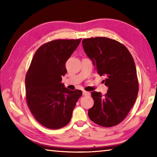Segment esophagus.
<instances>
[{"mask_svg": "<svg viewBox=\"0 0 157 157\" xmlns=\"http://www.w3.org/2000/svg\"><path fill=\"white\" fill-rule=\"evenodd\" d=\"M82 94H83V95H89L90 93L88 91H82Z\"/></svg>", "mask_w": 157, "mask_h": 157, "instance_id": "34e87169", "label": "esophagus"}]
</instances>
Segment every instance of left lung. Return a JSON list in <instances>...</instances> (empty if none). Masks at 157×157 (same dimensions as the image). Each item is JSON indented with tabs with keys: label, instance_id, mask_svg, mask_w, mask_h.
Masks as SVG:
<instances>
[{
	"label": "left lung",
	"instance_id": "obj_1",
	"mask_svg": "<svg viewBox=\"0 0 157 157\" xmlns=\"http://www.w3.org/2000/svg\"><path fill=\"white\" fill-rule=\"evenodd\" d=\"M85 52L96 68L107 93L91 92L94 100L88 115L94 123L105 127L121 123L131 110L139 92V81L134 59L128 49L114 39L91 37L82 40Z\"/></svg>",
	"mask_w": 157,
	"mask_h": 157
}]
</instances>
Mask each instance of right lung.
<instances>
[{
  "label": "right lung",
  "mask_w": 157,
  "mask_h": 157,
  "mask_svg": "<svg viewBox=\"0 0 157 157\" xmlns=\"http://www.w3.org/2000/svg\"><path fill=\"white\" fill-rule=\"evenodd\" d=\"M81 39H57L43 44L26 74V102L36 120L47 128L57 129L68 124L82 95L80 90L71 91L61 83L67 72L66 61Z\"/></svg>",
  "instance_id": "1"
}]
</instances>
